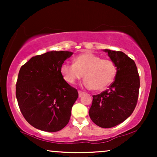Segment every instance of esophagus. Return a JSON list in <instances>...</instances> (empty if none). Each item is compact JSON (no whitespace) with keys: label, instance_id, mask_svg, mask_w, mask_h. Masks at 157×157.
<instances>
[{"label":"esophagus","instance_id":"esophagus-1","mask_svg":"<svg viewBox=\"0 0 157 157\" xmlns=\"http://www.w3.org/2000/svg\"><path fill=\"white\" fill-rule=\"evenodd\" d=\"M78 94H79V97H81L82 96V94H84V92H83V91H80V90H79Z\"/></svg>","mask_w":157,"mask_h":157}]
</instances>
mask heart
<instances>
[{"instance_id": "b5f03b06", "label": "heart", "mask_w": 157, "mask_h": 157, "mask_svg": "<svg viewBox=\"0 0 157 157\" xmlns=\"http://www.w3.org/2000/svg\"><path fill=\"white\" fill-rule=\"evenodd\" d=\"M60 72L64 80L70 84L80 80L85 74V86L102 91L113 82L117 67L110 59H102L92 52H85L75 57L74 63H63L60 66Z\"/></svg>"}]
</instances>
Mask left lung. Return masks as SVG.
Listing matches in <instances>:
<instances>
[{"instance_id":"obj_1","label":"left lung","mask_w":157,"mask_h":157,"mask_svg":"<svg viewBox=\"0 0 157 157\" xmlns=\"http://www.w3.org/2000/svg\"><path fill=\"white\" fill-rule=\"evenodd\" d=\"M117 67V75L109 89L94 95L89 113L97 125L109 128L131 116L137 103L140 76L134 61L122 52L105 49Z\"/></svg>"}]
</instances>
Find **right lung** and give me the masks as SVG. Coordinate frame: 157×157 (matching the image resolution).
Listing matches in <instances>:
<instances>
[{
  "instance_id": "1",
  "label": "right lung",
  "mask_w": 157,
  "mask_h": 157,
  "mask_svg": "<svg viewBox=\"0 0 157 157\" xmlns=\"http://www.w3.org/2000/svg\"><path fill=\"white\" fill-rule=\"evenodd\" d=\"M73 55L52 51L32 57L21 66L16 97L23 116L39 130L56 132L68 123L77 90L63 79L60 66Z\"/></svg>"
}]
</instances>
